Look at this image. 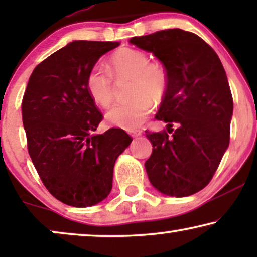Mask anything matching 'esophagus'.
Here are the masks:
<instances>
[{"label":"esophagus","instance_id":"1","mask_svg":"<svg viewBox=\"0 0 257 257\" xmlns=\"http://www.w3.org/2000/svg\"><path fill=\"white\" fill-rule=\"evenodd\" d=\"M142 131H140V130H135V131H131L130 132V135H131L133 138H137V137H139V136H142Z\"/></svg>","mask_w":257,"mask_h":257}]
</instances>
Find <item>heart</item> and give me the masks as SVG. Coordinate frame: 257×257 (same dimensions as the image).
<instances>
[{"label":"heart","instance_id":"obj_1","mask_svg":"<svg viewBox=\"0 0 257 257\" xmlns=\"http://www.w3.org/2000/svg\"><path fill=\"white\" fill-rule=\"evenodd\" d=\"M111 71L117 78H132L131 93L135 97L128 101L113 105L106 118L111 125L135 131L152 111V100L160 101L168 85L167 71L160 63L150 62L146 52L132 48L119 49L110 58ZM86 90L94 103L106 107L114 98L112 75L107 69L94 65L86 76Z\"/></svg>","mask_w":257,"mask_h":257}]
</instances>
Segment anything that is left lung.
I'll use <instances>...</instances> for the list:
<instances>
[{
  "mask_svg": "<svg viewBox=\"0 0 257 257\" xmlns=\"http://www.w3.org/2000/svg\"><path fill=\"white\" fill-rule=\"evenodd\" d=\"M130 43L152 52L168 75L156 118L172 137L149 132L152 154L145 163L150 182L165 195L188 196L212 180L229 146L233 97L222 63L198 35L167 29L132 37Z\"/></svg>",
  "mask_w": 257,
  "mask_h": 257,
  "instance_id": "obj_1",
  "label": "left lung"
}]
</instances>
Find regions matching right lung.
I'll return each mask as SVG.
<instances>
[{
  "label": "right lung",
  "mask_w": 257,
  "mask_h": 257,
  "mask_svg": "<svg viewBox=\"0 0 257 257\" xmlns=\"http://www.w3.org/2000/svg\"><path fill=\"white\" fill-rule=\"evenodd\" d=\"M119 42L73 41L40 63L22 100L28 151L56 199L90 207L107 198L113 167L132 138L121 128L93 135L103 119L86 90V76Z\"/></svg>",
  "instance_id": "right-lung-1"
}]
</instances>
